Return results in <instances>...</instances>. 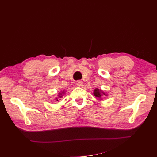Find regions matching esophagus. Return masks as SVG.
Listing matches in <instances>:
<instances>
[{
  "mask_svg": "<svg viewBox=\"0 0 157 157\" xmlns=\"http://www.w3.org/2000/svg\"><path fill=\"white\" fill-rule=\"evenodd\" d=\"M76 84L78 86H79V87H81V86H83V82L82 80H78L76 82Z\"/></svg>",
  "mask_w": 157,
  "mask_h": 157,
  "instance_id": "esophagus-1",
  "label": "esophagus"
}]
</instances>
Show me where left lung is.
<instances>
[{"label": "left lung", "mask_w": 157, "mask_h": 157, "mask_svg": "<svg viewBox=\"0 0 157 157\" xmlns=\"http://www.w3.org/2000/svg\"><path fill=\"white\" fill-rule=\"evenodd\" d=\"M94 95L96 96V97L101 98V95H102L101 90H98V89H95V90L94 92Z\"/></svg>", "instance_id": "obj_1"}]
</instances>
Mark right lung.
<instances>
[{"label": "right lung", "mask_w": 157, "mask_h": 157, "mask_svg": "<svg viewBox=\"0 0 157 157\" xmlns=\"http://www.w3.org/2000/svg\"><path fill=\"white\" fill-rule=\"evenodd\" d=\"M56 101H58V100H56Z\"/></svg>", "instance_id": "right-lung-1"}]
</instances>
